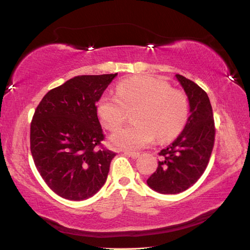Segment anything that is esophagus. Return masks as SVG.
I'll return each instance as SVG.
<instances>
[{
  "mask_svg": "<svg viewBox=\"0 0 250 250\" xmlns=\"http://www.w3.org/2000/svg\"><path fill=\"white\" fill-rule=\"evenodd\" d=\"M125 155H128V156H130L131 159H138L139 156H140V153H138V152H130V151H125Z\"/></svg>",
  "mask_w": 250,
  "mask_h": 250,
  "instance_id": "1",
  "label": "esophagus"
}]
</instances>
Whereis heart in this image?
<instances>
[{"label": "heart", "instance_id": "heart-1", "mask_svg": "<svg viewBox=\"0 0 250 250\" xmlns=\"http://www.w3.org/2000/svg\"><path fill=\"white\" fill-rule=\"evenodd\" d=\"M117 95L105 94L97 103V116L105 129L115 130L133 111L135 124L118 129L110 143L118 149L139 150L151 145L158 135L161 141L175 138L188 122V99L162 80L134 77L118 83Z\"/></svg>", "mask_w": 250, "mask_h": 250}]
</instances>
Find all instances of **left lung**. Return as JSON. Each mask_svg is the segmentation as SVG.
<instances>
[{
    "instance_id": "1",
    "label": "left lung",
    "mask_w": 250,
    "mask_h": 250,
    "mask_svg": "<svg viewBox=\"0 0 250 250\" xmlns=\"http://www.w3.org/2000/svg\"><path fill=\"white\" fill-rule=\"evenodd\" d=\"M188 96L189 117L174 141L161 150L156 171L147 179L152 189L161 194L185 191L200 179L208 164L215 140L213 109L206 92L192 80L176 74Z\"/></svg>"
}]
</instances>
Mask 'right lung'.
<instances>
[{
    "label": "right lung",
    "mask_w": 250,
    "mask_h": 250,
    "mask_svg": "<svg viewBox=\"0 0 250 250\" xmlns=\"http://www.w3.org/2000/svg\"><path fill=\"white\" fill-rule=\"evenodd\" d=\"M117 75L76 76L49 90L34 113V163L48 188L66 200H87L107 180L116 153L101 146L96 104Z\"/></svg>",
    "instance_id": "add662e5"
}]
</instances>
